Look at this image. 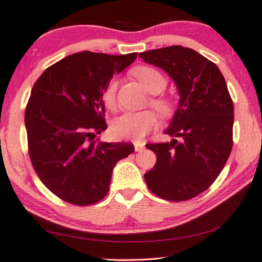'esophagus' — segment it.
Here are the masks:
<instances>
[{
	"label": "esophagus",
	"instance_id": "obj_1",
	"mask_svg": "<svg viewBox=\"0 0 262 262\" xmlns=\"http://www.w3.org/2000/svg\"><path fill=\"white\" fill-rule=\"evenodd\" d=\"M134 148L135 151H141L144 148V144L141 142H134Z\"/></svg>",
	"mask_w": 262,
	"mask_h": 262
}]
</instances>
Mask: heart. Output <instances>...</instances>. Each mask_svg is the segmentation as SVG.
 I'll use <instances>...</instances> for the list:
<instances>
[{
    "label": "heart",
    "mask_w": 262,
    "mask_h": 262,
    "mask_svg": "<svg viewBox=\"0 0 262 262\" xmlns=\"http://www.w3.org/2000/svg\"><path fill=\"white\" fill-rule=\"evenodd\" d=\"M132 75L150 94H159L165 91L167 79L161 72L149 66H138L132 69ZM102 101L106 108L114 111L116 107V83L111 81L102 94ZM150 104L162 116H169L174 111V100L166 95H155L150 99ZM158 124V115L153 111L139 113H126L113 121L111 133L118 140H130L138 142L146 134L153 130Z\"/></svg>",
    "instance_id": "1"
}]
</instances>
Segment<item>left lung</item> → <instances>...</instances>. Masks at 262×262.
Wrapping results in <instances>:
<instances>
[{"instance_id": "8db88e82", "label": "left lung", "mask_w": 262, "mask_h": 262, "mask_svg": "<svg viewBox=\"0 0 262 262\" xmlns=\"http://www.w3.org/2000/svg\"><path fill=\"white\" fill-rule=\"evenodd\" d=\"M139 57L166 70L180 93L166 130L175 139L146 144L156 154V163L144 180L159 198L190 200L213 185L232 151L234 106L225 77L215 63L182 46L143 52Z\"/></svg>"}]
</instances>
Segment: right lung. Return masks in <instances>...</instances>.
I'll list each match as a JSON object with an SVG mask.
<instances>
[{
    "label": "right lung",
    "instance_id": "add662e5",
    "mask_svg": "<svg viewBox=\"0 0 262 262\" xmlns=\"http://www.w3.org/2000/svg\"><path fill=\"white\" fill-rule=\"evenodd\" d=\"M138 53L82 52L47 68L26 107L28 153L37 177L57 198L89 206L106 196L116 162L134 151L126 142H97L107 129L102 94Z\"/></svg>",
    "mask_w": 262,
    "mask_h": 262
}]
</instances>
